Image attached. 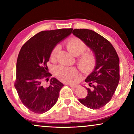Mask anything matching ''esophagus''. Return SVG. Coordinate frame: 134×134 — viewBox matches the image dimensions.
Wrapping results in <instances>:
<instances>
[{"label":"esophagus","mask_w":134,"mask_h":134,"mask_svg":"<svg viewBox=\"0 0 134 134\" xmlns=\"http://www.w3.org/2000/svg\"><path fill=\"white\" fill-rule=\"evenodd\" d=\"M66 85H69L71 87H73V88H76L77 87V85H76V84H73V83H66Z\"/></svg>","instance_id":"34e87169"}]
</instances>
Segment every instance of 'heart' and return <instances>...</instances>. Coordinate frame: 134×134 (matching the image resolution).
Here are the masks:
<instances>
[{"label":"heart","mask_w":134,"mask_h":134,"mask_svg":"<svg viewBox=\"0 0 134 134\" xmlns=\"http://www.w3.org/2000/svg\"><path fill=\"white\" fill-rule=\"evenodd\" d=\"M67 47L69 52L73 55L81 54L86 49V44L82 40L78 38H71L67 42ZM59 50V46L53 48L51 53V58H54ZM94 58L91 53H85L78 60V65L82 70L86 71L91 68L94 65ZM56 76L60 80L63 82H71L77 75V71L74 67L58 66L55 69Z\"/></svg>","instance_id":"obj_1"}]
</instances>
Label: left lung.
<instances>
[{
    "mask_svg": "<svg viewBox=\"0 0 134 134\" xmlns=\"http://www.w3.org/2000/svg\"><path fill=\"white\" fill-rule=\"evenodd\" d=\"M72 34L94 53L96 65L85 80L89 87L85 98L79 99L91 109H99L111 99L120 81V60L112 44L98 33L88 29H74Z\"/></svg>",
    "mask_w": 134,
    "mask_h": 134,
    "instance_id": "obj_1",
    "label": "left lung"
}]
</instances>
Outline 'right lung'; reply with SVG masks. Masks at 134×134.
Segmentation results:
<instances>
[{
  "instance_id": "1",
  "label": "right lung",
  "mask_w": 134,
  "mask_h": 134,
  "mask_svg": "<svg viewBox=\"0 0 134 134\" xmlns=\"http://www.w3.org/2000/svg\"><path fill=\"white\" fill-rule=\"evenodd\" d=\"M72 29L44 30L30 38L18 57L14 87L22 103L36 113L46 112L57 102L63 84L52 77L47 63L57 44L71 34ZM49 81V85H44Z\"/></svg>"
}]
</instances>
